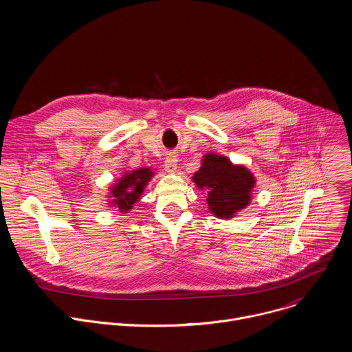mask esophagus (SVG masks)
Returning a JSON list of instances; mask_svg holds the SVG:
<instances>
[{
    "label": "esophagus",
    "instance_id": "1",
    "mask_svg": "<svg viewBox=\"0 0 352 352\" xmlns=\"http://www.w3.org/2000/svg\"><path fill=\"white\" fill-rule=\"evenodd\" d=\"M164 168L167 173L173 174L177 171L178 168V160H177V156L174 153H168L167 157H166V162H164Z\"/></svg>",
    "mask_w": 352,
    "mask_h": 352
}]
</instances>
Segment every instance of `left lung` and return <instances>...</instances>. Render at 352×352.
<instances>
[{
    "instance_id": "obj_1",
    "label": "left lung",
    "mask_w": 352,
    "mask_h": 352,
    "mask_svg": "<svg viewBox=\"0 0 352 352\" xmlns=\"http://www.w3.org/2000/svg\"><path fill=\"white\" fill-rule=\"evenodd\" d=\"M193 182L208 193L209 210L219 219H231L250 204L255 177L246 167L235 166L230 159L208 153L195 173Z\"/></svg>"
}]
</instances>
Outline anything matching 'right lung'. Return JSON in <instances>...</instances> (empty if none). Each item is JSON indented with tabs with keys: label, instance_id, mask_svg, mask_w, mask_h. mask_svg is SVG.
<instances>
[{
	"label": "right lung",
	"instance_id": "obj_1",
	"mask_svg": "<svg viewBox=\"0 0 352 352\" xmlns=\"http://www.w3.org/2000/svg\"><path fill=\"white\" fill-rule=\"evenodd\" d=\"M153 175L155 173L150 168H139L131 173L125 171L118 182L110 188V205H114V208H118L122 213H128L138 202V199H140L143 189Z\"/></svg>",
	"mask_w": 352,
	"mask_h": 352
}]
</instances>
